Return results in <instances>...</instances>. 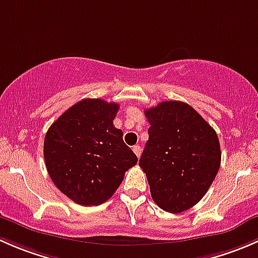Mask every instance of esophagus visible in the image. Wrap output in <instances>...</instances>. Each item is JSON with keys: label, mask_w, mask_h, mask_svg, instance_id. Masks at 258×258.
Wrapping results in <instances>:
<instances>
[{"label": "esophagus", "mask_w": 258, "mask_h": 258, "mask_svg": "<svg viewBox=\"0 0 258 258\" xmlns=\"http://www.w3.org/2000/svg\"><path fill=\"white\" fill-rule=\"evenodd\" d=\"M132 151H134L135 152V155L137 156V157H140V156H141V147H140L139 145H136V146H134V147H132Z\"/></svg>", "instance_id": "obj_1"}]
</instances>
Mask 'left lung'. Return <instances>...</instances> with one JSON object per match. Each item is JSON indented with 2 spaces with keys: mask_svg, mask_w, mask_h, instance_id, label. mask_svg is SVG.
Masks as SVG:
<instances>
[{
  "mask_svg": "<svg viewBox=\"0 0 258 258\" xmlns=\"http://www.w3.org/2000/svg\"><path fill=\"white\" fill-rule=\"evenodd\" d=\"M148 141L140 158L151 196L160 209L179 213L209 191L221 165L215 130L181 101H165L145 111Z\"/></svg>",
  "mask_w": 258,
  "mask_h": 258,
  "instance_id": "8db88e82",
  "label": "left lung"
}]
</instances>
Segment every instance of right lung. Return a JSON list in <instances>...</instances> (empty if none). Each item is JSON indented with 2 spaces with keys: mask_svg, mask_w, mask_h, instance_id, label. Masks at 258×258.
I'll return each mask as SVG.
<instances>
[{
  "mask_svg": "<svg viewBox=\"0 0 258 258\" xmlns=\"http://www.w3.org/2000/svg\"><path fill=\"white\" fill-rule=\"evenodd\" d=\"M119 106L85 98L48 128L43 144L47 172L57 188L81 206L101 205L123 181L137 156L113 126Z\"/></svg>",
  "mask_w": 258,
  "mask_h": 258,
  "instance_id": "1",
  "label": "right lung"
}]
</instances>
